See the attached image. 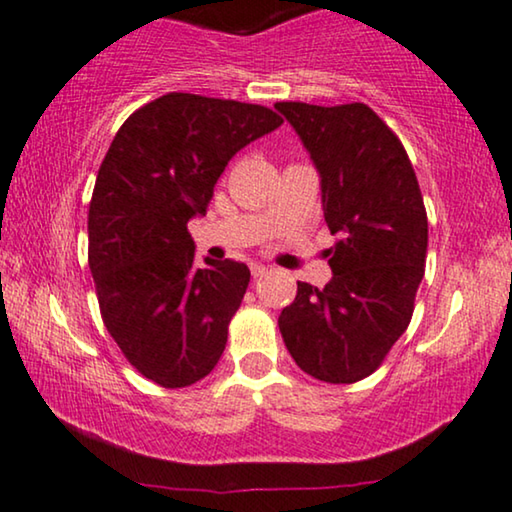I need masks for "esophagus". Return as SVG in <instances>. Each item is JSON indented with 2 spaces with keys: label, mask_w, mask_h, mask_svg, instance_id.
Returning a JSON list of instances; mask_svg holds the SVG:
<instances>
[{
  "label": "esophagus",
  "mask_w": 512,
  "mask_h": 512,
  "mask_svg": "<svg viewBox=\"0 0 512 512\" xmlns=\"http://www.w3.org/2000/svg\"><path fill=\"white\" fill-rule=\"evenodd\" d=\"M250 271H252V278H262L269 271V267H264V264H252Z\"/></svg>",
  "instance_id": "obj_1"
}]
</instances>
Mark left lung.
<instances>
[{
    "instance_id": "obj_1",
    "label": "left lung",
    "mask_w": 512,
    "mask_h": 512,
    "mask_svg": "<svg viewBox=\"0 0 512 512\" xmlns=\"http://www.w3.org/2000/svg\"><path fill=\"white\" fill-rule=\"evenodd\" d=\"M321 174L323 217L338 241L333 278L297 283L278 316L295 364L316 380L359 383L378 371L409 328L425 274L428 212L397 134L366 103L281 101Z\"/></svg>"
}]
</instances>
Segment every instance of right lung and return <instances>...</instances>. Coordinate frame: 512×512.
<instances>
[{"label":"right lung","mask_w":512,"mask_h":512,"mask_svg":"<svg viewBox=\"0 0 512 512\" xmlns=\"http://www.w3.org/2000/svg\"><path fill=\"white\" fill-rule=\"evenodd\" d=\"M281 122L257 103L170 92L129 115L103 158L89 269L108 333L155 385L189 387L222 357L250 269H198L186 224L208 208L229 160Z\"/></svg>","instance_id":"1"}]
</instances>
